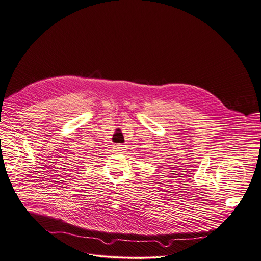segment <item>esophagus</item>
<instances>
[{"mask_svg": "<svg viewBox=\"0 0 261 261\" xmlns=\"http://www.w3.org/2000/svg\"><path fill=\"white\" fill-rule=\"evenodd\" d=\"M114 148L117 150V151H122L125 147H124V145H120V144H118V145H115Z\"/></svg>", "mask_w": 261, "mask_h": 261, "instance_id": "obj_1", "label": "esophagus"}]
</instances>
